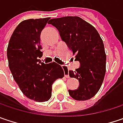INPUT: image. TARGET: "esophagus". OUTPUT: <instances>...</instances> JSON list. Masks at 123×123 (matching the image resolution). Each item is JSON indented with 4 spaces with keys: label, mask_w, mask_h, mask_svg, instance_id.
Returning a JSON list of instances; mask_svg holds the SVG:
<instances>
[{
    "label": "esophagus",
    "mask_w": 123,
    "mask_h": 123,
    "mask_svg": "<svg viewBox=\"0 0 123 123\" xmlns=\"http://www.w3.org/2000/svg\"><path fill=\"white\" fill-rule=\"evenodd\" d=\"M64 74H65V76L67 77V78H69V69L68 68H67L66 67H64Z\"/></svg>",
    "instance_id": "esophagus-1"
}]
</instances>
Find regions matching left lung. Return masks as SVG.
<instances>
[{
    "mask_svg": "<svg viewBox=\"0 0 123 123\" xmlns=\"http://www.w3.org/2000/svg\"><path fill=\"white\" fill-rule=\"evenodd\" d=\"M49 24L58 30L62 40L81 64L75 71H69V76L79 81L77 89L68 90L69 95L79 101L94 97L101 88L106 73V55L98 31L79 17L52 18Z\"/></svg>",
    "mask_w": 123,
    "mask_h": 123,
    "instance_id": "obj_1",
    "label": "left lung"
}]
</instances>
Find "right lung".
Here are the masks:
<instances>
[{"label": "right lung", "mask_w": 123, "mask_h": 123, "mask_svg": "<svg viewBox=\"0 0 123 123\" xmlns=\"http://www.w3.org/2000/svg\"><path fill=\"white\" fill-rule=\"evenodd\" d=\"M49 18L21 21L12 33L7 49L8 65L14 81L25 96L38 102L51 98L52 84L64 76L60 65L55 62L44 64L39 59L43 54L40 35Z\"/></svg>", "instance_id": "1"}]
</instances>
